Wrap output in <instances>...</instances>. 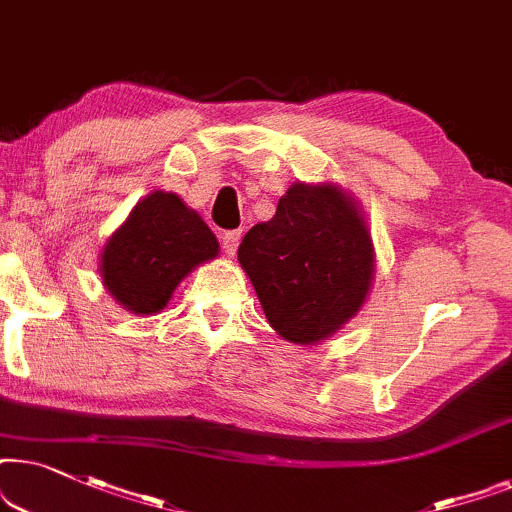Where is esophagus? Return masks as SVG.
Masks as SVG:
<instances>
[{
    "label": "esophagus",
    "mask_w": 512,
    "mask_h": 512,
    "mask_svg": "<svg viewBox=\"0 0 512 512\" xmlns=\"http://www.w3.org/2000/svg\"><path fill=\"white\" fill-rule=\"evenodd\" d=\"M238 241H241V231H224L222 234V248L227 255H234L238 248Z\"/></svg>",
    "instance_id": "34e87169"
}]
</instances>
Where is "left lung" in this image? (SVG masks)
Returning <instances> with one entry per match:
<instances>
[{"mask_svg": "<svg viewBox=\"0 0 512 512\" xmlns=\"http://www.w3.org/2000/svg\"><path fill=\"white\" fill-rule=\"evenodd\" d=\"M269 325L318 344L356 316L374 278V245L358 203L332 182H295L269 222L238 245Z\"/></svg>", "mask_w": 512, "mask_h": 512, "instance_id": "left-lung-1", "label": "left lung"}]
</instances>
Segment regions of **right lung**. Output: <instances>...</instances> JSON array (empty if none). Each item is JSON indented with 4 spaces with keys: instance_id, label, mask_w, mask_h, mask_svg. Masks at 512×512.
I'll return each mask as SVG.
<instances>
[{
    "instance_id": "right-lung-1",
    "label": "right lung",
    "mask_w": 512,
    "mask_h": 512,
    "mask_svg": "<svg viewBox=\"0 0 512 512\" xmlns=\"http://www.w3.org/2000/svg\"><path fill=\"white\" fill-rule=\"evenodd\" d=\"M220 243L177 194L152 192L109 236L100 255L105 290L138 316H154L189 271L215 260Z\"/></svg>"
}]
</instances>
